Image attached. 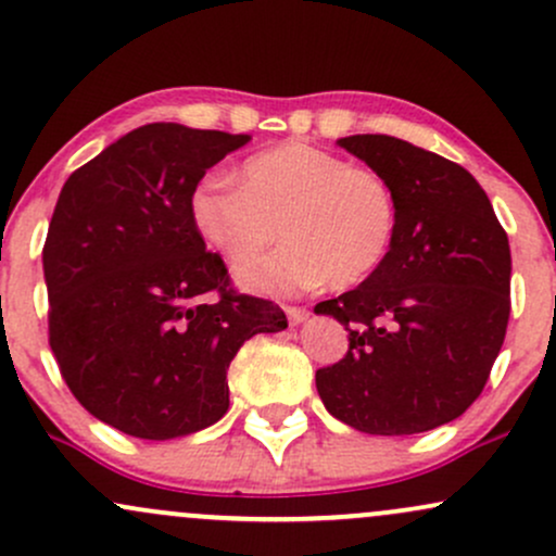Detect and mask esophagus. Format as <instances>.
Masks as SVG:
<instances>
[{
	"mask_svg": "<svg viewBox=\"0 0 556 556\" xmlns=\"http://www.w3.org/2000/svg\"><path fill=\"white\" fill-rule=\"evenodd\" d=\"M285 314H287V318H290V324H303L305 318H308L311 311L305 308V305H287Z\"/></svg>",
	"mask_w": 556,
	"mask_h": 556,
	"instance_id": "1",
	"label": "esophagus"
}]
</instances>
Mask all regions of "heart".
I'll return each mask as SVG.
<instances>
[{
	"instance_id": "obj_1",
	"label": "heart",
	"mask_w": 556,
	"mask_h": 556,
	"mask_svg": "<svg viewBox=\"0 0 556 556\" xmlns=\"http://www.w3.org/2000/svg\"><path fill=\"white\" fill-rule=\"evenodd\" d=\"M188 212L198 238L235 266L255 257L279 224L283 245L238 269L242 287L271 295L366 282L392 251L400 219L397 195L379 169L305 140L248 156L235 185L198 182Z\"/></svg>"
}]
</instances>
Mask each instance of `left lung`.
<instances>
[{"mask_svg": "<svg viewBox=\"0 0 556 556\" xmlns=\"http://www.w3.org/2000/svg\"><path fill=\"white\" fill-rule=\"evenodd\" d=\"M337 143L397 195V235L379 271L316 314L350 348L318 368L324 407L363 433L402 437L463 416L486 387L509 321L507 232L468 169L392 136Z\"/></svg>", "mask_w": 556, "mask_h": 556, "instance_id": "1", "label": "left lung"}]
</instances>
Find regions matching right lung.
<instances>
[{"mask_svg":"<svg viewBox=\"0 0 556 556\" xmlns=\"http://www.w3.org/2000/svg\"><path fill=\"white\" fill-rule=\"evenodd\" d=\"M251 136L151 123L67 177L43 242L49 344L75 400L117 431L177 439L227 413L242 342L285 311L229 285L190 222L195 185Z\"/></svg>","mask_w":556,"mask_h":556,"instance_id":"obj_1","label":"right lung"}]
</instances>
